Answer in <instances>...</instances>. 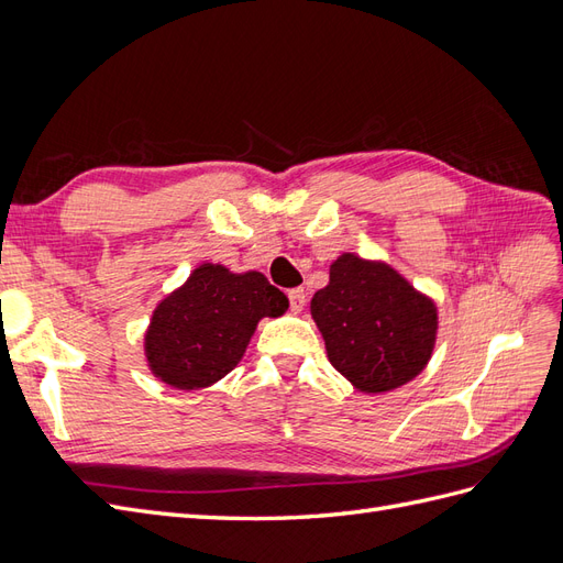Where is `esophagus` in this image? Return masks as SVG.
<instances>
[{"label": "esophagus", "mask_w": 563, "mask_h": 563, "mask_svg": "<svg viewBox=\"0 0 563 563\" xmlns=\"http://www.w3.org/2000/svg\"><path fill=\"white\" fill-rule=\"evenodd\" d=\"M305 302H308V294L302 291V288H291L288 291V305H291V312H300L305 308Z\"/></svg>", "instance_id": "obj_1"}]
</instances>
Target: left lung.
Instances as JSON below:
<instances>
[{
    "label": "left lung",
    "instance_id": "obj_1",
    "mask_svg": "<svg viewBox=\"0 0 563 563\" xmlns=\"http://www.w3.org/2000/svg\"><path fill=\"white\" fill-rule=\"evenodd\" d=\"M310 312L333 368L366 395L413 380L437 343V305L395 267L343 253Z\"/></svg>",
    "mask_w": 563,
    "mask_h": 563
}]
</instances>
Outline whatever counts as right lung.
Instances as JSON below:
<instances>
[{
    "label": "right lung",
    "mask_w": 563,
    "mask_h": 563,
    "mask_svg": "<svg viewBox=\"0 0 563 563\" xmlns=\"http://www.w3.org/2000/svg\"><path fill=\"white\" fill-rule=\"evenodd\" d=\"M286 310L261 272L201 263L152 312L143 345L152 376L176 389L211 387L242 362L258 321Z\"/></svg>",
    "instance_id": "right-lung-1"
}]
</instances>
